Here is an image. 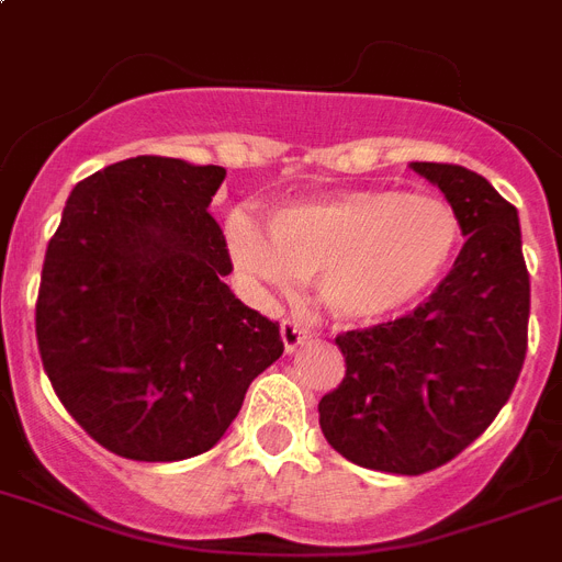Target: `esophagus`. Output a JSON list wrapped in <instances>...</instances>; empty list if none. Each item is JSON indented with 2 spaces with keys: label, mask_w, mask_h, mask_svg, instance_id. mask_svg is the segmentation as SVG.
Instances as JSON below:
<instances>
[{
  "label": "esophagus",
  "mask_w": 562,
  "mask_h": 562,
  "mask_svg": "<svg viewBox=\"0 0 562 562\" xmlns=\"http://www.w3.org/2000/svg\"><path fill=\"white\" fill-rule=\"evenodd\" d=\"M307 338V330L301 327L299 322H281V341H284V350L286 353H292V350H299V345Z\"/></svg>",
  "instance_id": "34e87169"
}]
</instances>
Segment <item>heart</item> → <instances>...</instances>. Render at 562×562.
<instances>
[{"label":"heart","instance_id":"obj_1","mask_svg":"<svg viewBox=\"0 0 562 562\" xmlns=\"http://www.w3.org/2000/svg\"><path fill=\"white\" fill-rule=\"evenodd\" d=\"M270 236L244 212L226 221V244L252 281L290 290L315 278L338 322L373 324L419 304L459 247L457 212L437 194L353 189L278 206Z\"/></svg>","mask_w":562,"mask_h":562}]
</instances>
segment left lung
<instances>
[{
	"label": "left lung",
	"mask_w": 562,
	"mask_h": 562,
	"mask_svg": "<svg viewBox=\"0 0 562 562\" xmlns=\"http://www.w3.org/2000/svg\"><path fill=\"white\" fill-rule=\"evenodd\" d=\"M411 169L442 189L465 244L414 313L336 338L347 373L318 402L341 457L405 476L451 462L494 422L522 370L531 307L517 209L465 166Z\"/></svg>",
	"instance_id": "left-lung-1"
}]
</instances>
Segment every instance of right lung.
I'll return each mask as SVG.
<instances>
[{"instance_id": "add662e5", "label": "right lung", "mask_w": 562, "mask_h": 562, "mask_svg": "<svg viewBox=\"0 0 562 562\" xmlns=\"http://www.w3.org/2000/svg\"><path fill=\"white\" fill-rule=\"evenodd\" d=\"M224 166L128 157L68 194L42 263L36 341L65 411L111 453L175 462L209 451L247 387L284 353L240 304L209 203Z\"/></svg>"}]
</instances>
